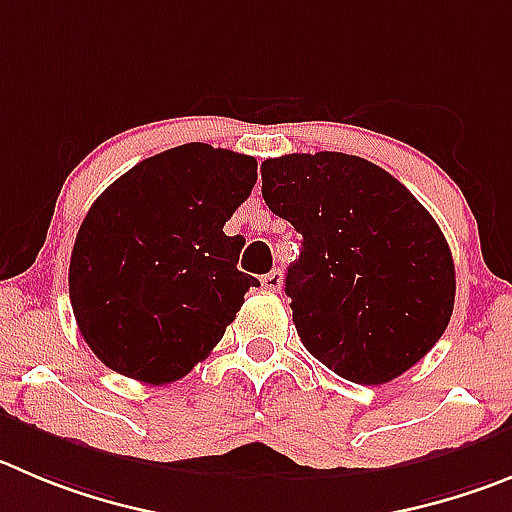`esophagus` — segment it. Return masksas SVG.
<instances>
[{
  "label": "esophagus",
  "mask_w": 512,
  "mask_h": 512,
  "mask_svg": "<svg viewBox=\"0 0 512 512\" xmlns=\"http://www.w3.org/2000/svg\"><path fill=\"white\" fill-rule=\"evenodd\" d=\"M280 285H283V272L280 270H272L267 275H262V288L270 290V293L280 290Z\"/></svg>",
  "instance_id": "1"
}]
</instances>
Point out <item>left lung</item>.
Returning <instances> with one entry per match:
<instances>
[{
	"label": "left lung",
	"mask_w": 512,
	"mask_h": 512,
	"mask_svg": "<svg viewBox=\"0 0 512 512\" xmlns=\"http://www.w3.org/2000/svg\"><path fill=\"white\" fill-rule=\"evenodd\" d=\"M262 197L303 234L285 293L321 364L379 386L427 356L455 308V262L407 186L361 156L321 151L267 159Z\"/></svg>",
	"instance_id": "1"
}]
</instances>
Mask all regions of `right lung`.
Here are the masks:
<instances>
[{
  "mask_svg": "<svg viewBox=\"0 0 512 512\" xmlns=\"http://www.w3.org/2000/svg\"><path fill=\"white\" fill-rule=\"evenodd\" d=\"M257 161L184 143L141 161L93 202L70 257V303L108 369L171 384L222 341L257 288L237 270L240 234L224 224L250 197Z\"/></svg>",
  "mask_w": 512,
  "mask_h": 512,
  "instance_id": "right-lung-1",
  "label": "right lung"
}]
</instances>
